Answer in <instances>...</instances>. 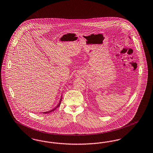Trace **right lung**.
Returning a JSON list of instances; mask_svg holds the SVG:
<instances>
[{
  "label": "right lung",
  "instance_id": "right-lung-1",
  "mask_svg": "<svg viewBox=\"0 0 153 153\" xmlns=\"http://www.w3.org/2000/svg\"><path fill=\"white\" fill-rule=\"evenodd\" d=\"M61 100H62V97H61V99H60V101L59 102V103H58V105H57V107H56L54 108H53V109H51V111H48V112H43V114H48V113H49V112H51L52 111H54L55 109H56V108H57L60 105V104H61Z\"/></svg>",
  "mask_w": 153,
  "mask_h": 153
}]
</instances>
